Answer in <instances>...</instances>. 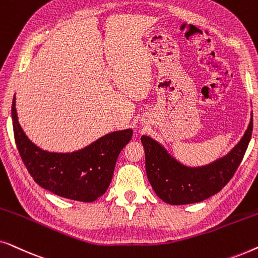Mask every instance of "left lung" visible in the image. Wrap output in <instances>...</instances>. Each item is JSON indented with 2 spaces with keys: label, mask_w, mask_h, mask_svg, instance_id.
I'll return each mask as SVG.
<instances>
[{
  "label": "left lung",
  "mask_w": 258,
  "mask_h": 258,
  "mask_svg": "<svg viewBox=\"0 0 258 258\" xmlns=\"http://www.w3.org/2000/svg\"><path fill=\"white\" fill-rule=\"evenodd\" d=\"M252 115L242 139L225 156L201 167H189L168 153L156 140L143 135L146 170L154 191L172 206L199 203L221 191L230 181L251 139Z\"/></svg>",
  "instance_id": "8db88e82"
}]
</instances>
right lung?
<instances>
[{
    "label": "right lung",
    "mask_w": 258,
    "mask_h": 258,
    "mask_svg": "<svg viewBox=\"0 0 258 258\" xmlns=\"http://www.w3.org/2000/svg\"><path fill=\"white\" fill-rule=\"evenodd\" d=\"M14 96V136L24 165L38 185L64 199L94 202L107 191L119 153L133 137V129L116 130L72 153L48 151L28 139L20 125Z\"/></svg>",
    "instance_id": "obj_1"
}]
</instances>
